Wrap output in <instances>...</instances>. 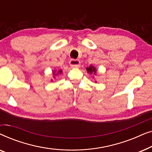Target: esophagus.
<instances>
[{
  "mask_svg": "<svg viewBox=\"0 0 152 152\" xmlns=\"http://www.w3.org/2000/svg\"><path fill=\"white\" fill-rule=\"evenodd\" d=\"M70 65L71 66V68H77L80 66V61L79 60L71 59L70 61Z\"/></svg>",
  "mask_w": 152,
  "mask_h": 152,
  "instance_id": "obj_1",
  "label": "esophagus"
}]
</instances>
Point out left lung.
Returning <instances> with one entry per match:
<instances>
[{
  "label": "left lung",
  "instance_id": "left-lung-1",
  "mask_svg": "<svg viewBox=\"0 0 152 152\" xmlns=\"http://www.w3.org/2000/svg\"><path fill=\"white\" fill-rule=\"evenodd\" d=\"M86 70H87V72L91 75H96L97 73V70L96 68H95V66H93V65H91L89 67H87L86 68ZM93 78H94V76H93ZM95 83H97V81H95Z\"/></svg>",
  "mask_w": 152,
  "mask_h": 152
}]
</instances>
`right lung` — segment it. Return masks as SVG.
Instances as JSON below:
<instances>
[{"label": "right lung", "mask_w": 152, "mask_h": 152, "mask_svg": "<svg viewBox=\"0 0 152 152\" xmlns=\"http://www.w3.org/2000/svg\"><path fill=\"white\" fill-rule=\"evenodd\" d=\"M62 74V70L61 69H59V70H53V77L54 78V80L56 79V77L57 75H59ZM51 82H53V79H51L50 80Z\"/></svg>", "instance_id": "right-lung-1"}]
</instances>
